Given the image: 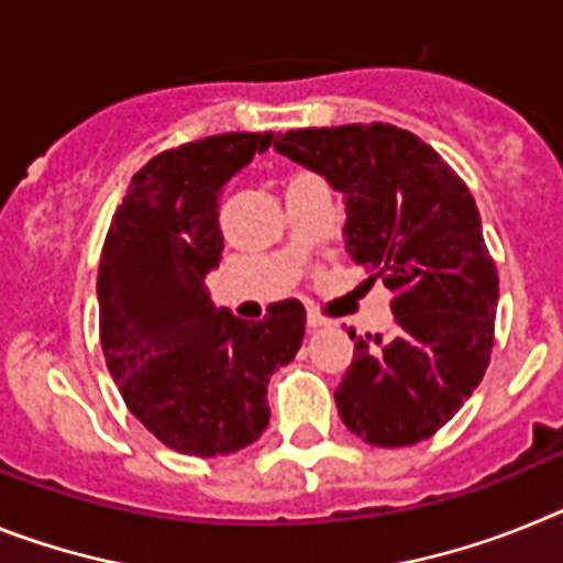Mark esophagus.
Here are the masks:
<instances>
[{"mask_svg":"<svg viewBox=\"0 0 563 563\" xmlns=\"http://www.w3.org/2000/svg\"><path fill=\"white\" fill-rule=\"evenodd\" d=\"M306 322H309V329H320V325H329V320L322 314H317V311H309L306 314Z\"/></svg>","mask_w":563,"mask_h":563,"instance_id":"34e87169","label":"esophagus"}]
</instances>
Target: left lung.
I'll use <instances>...</instances> for the list:
<instances>
[{"label":"left lung","instance_id":"left-lung-1","mask_svg":"<svg viewBox=\"0 0 563 563\" xmlns=\"http://www.w3.org/2000/svg\"><path fill=\"white\" fill-rule=\"evenodd\" d=\"M275 150L345 200V249L394 291V334L354 340L334 390L351 433L376 448L433 437L490 363L498 272L476 200L433 146L394 124L288 130Z\"/></svg>","mask_w":563,"mask_h":563}]
</instances>
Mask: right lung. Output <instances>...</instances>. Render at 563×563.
Segmentation results:
<instances>
[{"label": "right lung", "mask_w": 563, "mask_h": 563, "mask_svg": "<svg viewBox=\"0 0 563 563\" xmlns=\"http://www.w3.org/2000/svg\"><path fill=\"white\" fill-rule=\"evenodd\" d=\"M272 139L227 133L155 155L130 180L101 249L107 368L133 417L187 456H227L261 439L268 376L306 334L300 300L249 322L214 309L207 291L223 252L221 189Z\"/></svg>", "instance_id": "1"}]
</instances>
